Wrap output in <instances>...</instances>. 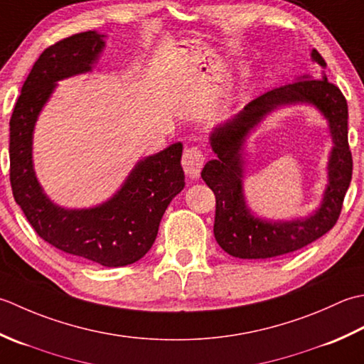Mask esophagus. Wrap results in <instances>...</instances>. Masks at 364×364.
<instances>
[{
  "instance_id": "esophagus-1",
  "label": "esophagus",
  "mask_w": 364,
  "mask_h": 364,
  "mask_svg": "<svg viewBox=\"0 0 364 364\" xmlns=\"http://www.w3.org/2000/svg\"><path fill=\"white\" fill-rule=\"evenodd\" d=\"M204 163H205V155L198 146H191L188 149H185L182 155V166H183L185 174L191 177V179L199 177V173H201Z\"/></svg>"
}]
</instances>
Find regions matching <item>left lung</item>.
Here are the masks:
<instances>
[{"mask_svg":"<svg viewBox=\"0 0 364 364\" xmlns=\"http://www.w3.org/2000/svg\"><path fill=\"white\" fill-rule=\"evenodd\" d=\"M311 56L322 69L327 68L317 50H313ZM295 101L313 102L331 122L336 143L329 164L331 182L324 201L314 215L305 220L272 224L255 219L244 204L240 151L244 136L267 112L279 105ZM347 100L338 86L330 83L325 75L309 80L303 77L291 85L262 94L250 102L239 114L215 127L210 144L217 159L205 163L201 177L217 199L213 234L228 255L239 259L283 256L306 247L336 225L353 168L347 138Z\"/></svg>","mask_w":364,"mask_h":364,"instance_id":"1","label":"left lung"}]
</instances>
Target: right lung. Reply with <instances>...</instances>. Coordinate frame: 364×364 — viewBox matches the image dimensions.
I'll return each instance as SVG.
<instances>
[{
    "label": "right lung",
    "mask_w": 364,
    "mask_h": 364,
    "mask_svg": "<svg viewBox=\"0 0 364 364\" xmlns=\"http://www.w3.org/2000/svg\"><path fill=\"white\" fill-rule=\"evenodd\" d=\"M95 31L65 37L42 51L11 116V187L37 235L68 255L124 267L151 250L160 220L185 185L182 143L141 160L116 195L94 209L65 210L43 195L33 169V129L55 81L89 72L105 42Z\"/></svg>",
    "instance_id": "right-lung-1"
}]
</instances>
